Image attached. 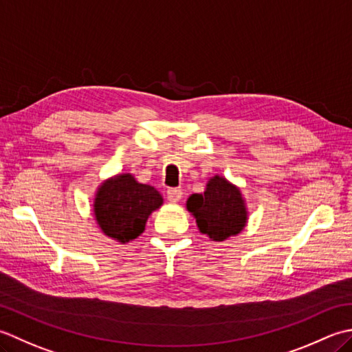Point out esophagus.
I'll list each match as a JSON object with an SVG mask.
<instances>
[{"mask_svg":"<svg viewBox=\"0 0 352 352\" xmlns=\"http://www.w3.org/2000/svg\"><path fill=\"white\" fill-rule=\"evenodd\" d=\"M167 199L173 204L179 202V200L182 199V190L181 188H168L167 190Z\"/></svg>","mask_w":352,"mask_h":352,"instance_id":"34e87169","label":"esophagus"}]
</instances>
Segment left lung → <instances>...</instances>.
<instances>
[{
  "mask_svg": "<svg viewBox=\"0 0 352 352\" xmlns=\"http://www.w3.org/2000/svg\"><path fill=\"white\" fill-rule=\"evenodd\" d=\"M186 208L196 217L200 232L216 241L236 235L246 225L245 200L240 190L225 177L210 179L204 195H191Z\"/></svg>",
  "mask_w": 352,
  "mask_h": 352,
  "instance_id": "left-lung-1",
  "label": "left lung"
}]
</instances>
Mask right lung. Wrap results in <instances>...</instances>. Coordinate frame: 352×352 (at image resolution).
<instances>
[{
	"instance_id": "1",
	"label": "right lung",
	"mask_w": 352,
	"mask_h": 352,
	"mask_svg": "<svg viewBox=\"0 0 352 352\" xmlns=\"http://www.w3.org/2000/svg\"><path fill=\"white\" fill-rule=\"evenodd\" d=\"M162 205L156 188L120 175L100 186L94 202L98 226L113 240L127 243L144 232L150 214Z\"/></svg>"
}]
</instances>
